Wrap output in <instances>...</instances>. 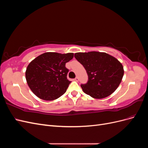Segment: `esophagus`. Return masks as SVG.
I'll return each mask as SVG.
<instances>
[{
	"label": "esophagus",
	"mask_w": 148,
	"mask_h": 148,
	"mask_svg": "<svg viewBox=\"0 0 148 148\" xmlns=\"http://www.w3.org/2000/svg\"><path fill=\"white\" fill-rule=\"evenodd\" d=\"M78 80H79V78L78 77H77L75 78V81H76V82H78Z\"/></svg>",
	"instance_id": "1"
}]
</instances>
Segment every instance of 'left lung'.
Returning a JSON list of instances; mask_svg holds the SVG:
<instances>
[{"mask_svg":"<svg viewBox=\"0 0 148 148\" xmlns=\"http://www.w3.org/2000/svg\"><path fill=\"white\" fill-rule=\"evenodd\" d=\"M75 57L86 70L88 81L81 84L86 95L95 99H102L110 96L119 87L124 70L122 64L116 58L96 51L75 53Z\"/></svg>","mask_w":148,"mask_h":148,"instance_id":"left-lung-1","label":"left lung"}]
</instances>
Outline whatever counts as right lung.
Returning <instances> with one entry per match:
<instances>
[{"label": "right lung", "mask_w": 148, "mask_h": 148, "mask_svg": "<svg viewBox=\"0 0 148 148\" xmlns=\"http://www.w3.org/2000/svg\"><path fill=\"white\" fill-rule=\"evenodd\" d=\"M73 53L46 52L31 61L25 76L28 86L39 98L45 101L57 99L66 92L70 81L65 64L73 59Z\"/></svg>", "instance_id": "right-lung-1"}]
</instances>
